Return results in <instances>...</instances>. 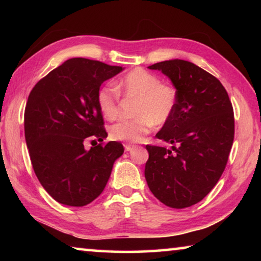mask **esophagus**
I'll return each instance as SVG.
<instances>
[{
	"mask_svg": "<svg viewBox=\"0 0 261 261\" xmlns=\"http://www.w3.org/2000/svg\"><path fill=\"white\" fill-rule=\"evenodd\" d=\"M124 148H125L126 152H131L132 149L135 148V146H134V145H124Z\"/></svg>",
	"mask_w": 261,
	"mask_h": 261,
	"instance_id": "1",
	"label": "esophagus"
}]
</instances>
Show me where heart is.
I'll use <instances>...</instances> for the list:
<instances>
[{"mask_svg":"<svg viewBox=\"0 0 261 261\" xmlns=\"http://www.w3.org/2000/svg\"><path fill=\"white\" fill-rule=\"evenodd\" d=\"M118 94L136 98L132 120L115 123L109 129L110 138L125 143L143 141L154 125H163L173 117L177 107V92L169 84L160 83L158 76L137 68L114 83L105 85L96 94L100 113L112 121L118 114Z\"/></svg>","mask_w":261,"mask_h":261,"instance_id":"1","label":"heart"}]
</instances>
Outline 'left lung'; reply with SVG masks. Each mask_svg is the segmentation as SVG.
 I'll return each mask as SVG.
<instances>
[{"label": "left lung", "instance_id": "8db88e82", "mask_svg": "<svg viewBox=\"0 0 261 261\" xmlns=\"http://www.w3.org/2000/svg\"><path fill=\"white\" fill-rule=\"evenodd\" d=\"M148 69L170 79L178 100L155 136L173 146L147 145L145 178L162 204L185 208L204 199L226 168L235 134L232 106L219 79L191 62L169 60Z\"/></svg>", "mask_w": 261, "mask_h": 261}]
</instances>
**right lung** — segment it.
Returning <instances> with one entry per match:
<instances>
[{
	"mask_svg": "<svg viewBox=\"0 0 261 261\" xmlns=\"http://www.w3.org/2000/svg\"><path fill=\"white\" fill-rule=\"evenodd\" d=\"M122 70L76 57L31 91L24 115L26 145L39 182L60 204L82 207L98 198L124 152L117 141L84 147L91 138H107L96 94L101 84Z\"/></svg>",
	"mask_w": 261,
	"mask_h": 261,
	"instance_id": "obj_1",
	"label": "right lung"
}]
</instances>
